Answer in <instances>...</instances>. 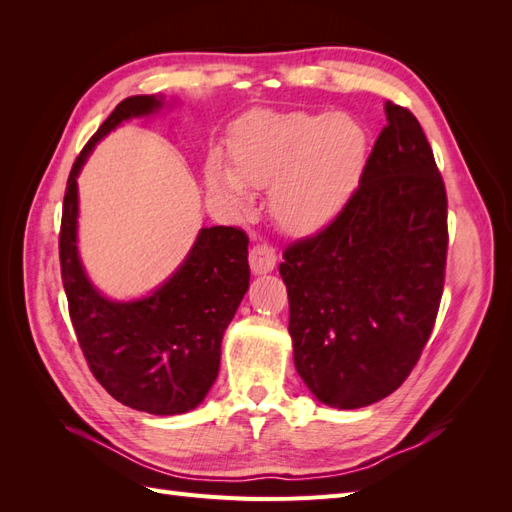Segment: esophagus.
<instances>
[{
  "label": "esophagus",
  "instance_id": "34e87169",
  "mask_svg": "<svg viewBox=\"0 0 512 512\" xmlns=\"http://www.w3.org/2000/svg\"><path fill=\"white\" fill-rule=\"evenodd\" d=\"M275 262H277L275 250L265 243H256L250 250L252 273H269V271H273Z\"/></svg>",
  "mask_w": 512,
  "mask_h": 512
}]
</instances>
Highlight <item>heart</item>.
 <instances>
[{"instance_id": "1", "label": "heart", "mask_w": 512, "mask_h": 512, "mask_svg": "<svg viewBox=\"0 0 512 512\" xmlns=\"http://www.w3.org/2000/svg\"><path fill=\"white\" fill-rule=\"evenodd\" d=\"M228 145L235 170L213 166L211 190L243 203L250 185L273 183L271 209L294 232L331 224L354 194L367 160L365 128L335 113L260 111L232 128Z\"/></svg>"}]
</instances>
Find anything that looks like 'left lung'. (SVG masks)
<instances>
[{"label":"left lung","mask_w":512,"mask_h":512,"mask_svg":"<svg viewBox=\"0 0 512 512\" xmlns=\"http://www.w3.org/2000/svg\"><path fill=\"white\" fill-rule=\"evenodd\" d=\"M354 194L280 275L299 376L322 404L354 410L397 391L421 359L444 290L446 188L408 108L386 102Z\"/></svg>","instance_id":"1"}]
</instances>
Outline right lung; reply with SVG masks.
Here are the masks:
<instances>
[{"instance_id":"add662e5","label":"right lung","mask_w":512,"mask_h":512,"mask_svg":"<svg viewBox=\"0 0 512 512\" xmlns=\"http://www.w3.org/2000/svg\"><path fill=\"white\" fill-rule=\"evenodd\" d=\"M156 96L119 102L74 160L61 211L59 262L68 312L85 361L106 393L149 414L194 410L218 378L222 337L250 288L245 230L203 228L179 271L147 299L113 303L89 284L76 252V175L123 119L160 108Z\"/></svg>"}]
</instances>
